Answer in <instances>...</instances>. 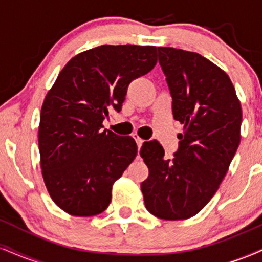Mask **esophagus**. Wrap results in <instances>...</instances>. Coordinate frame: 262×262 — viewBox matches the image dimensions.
Segmentation results:
<instances>
[{
  "instance_id": "34e87169",
  "label": "esophagus",
  "mask_w": 262,
  "mask_h": 262,
  "mask_svg": "<svg viewBox=\"0 0 262 262\" xmlns=\"http://www.w3.org/2000/svg\"><path fill=\"white\" fill-rule=\"evenodd\" d=\"M132 137H133V138H134V140L137 141V144H138V148H141V145H143L144 140L141 139V138H140L139 135H138L137 133H133V134H132Z\"/></svg>"
}]
</instances>
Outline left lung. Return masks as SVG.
<instances>
[{"label":"left lung","mask_w":262,"mask_h":262,"mask_svg":"<svg viewBox=\"0 0 262 262\" xmlns=\"http://www.w3.org/2000/svg\"><path fill=\"white\" fill-rule=\"evenodd\" d=\"M158 52L173 118L185 127L172 160L158 141L141 146L149 167L141 192L152 215L180 221L196 215L223 181L240 143L242 107L229 76L208 59L175 48Z\"/></svg>","instance_id":"8db88e82"}]
</instances>
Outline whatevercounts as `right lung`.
<instances>
[{
  "instance_id": "right-lung-1",
  "label": "right lung",
  "mask_w": 262,
  "mask_h": 262,
  "mask_svg": "<svg viewBox=\"0 0 262 262\" xmlns=\"http://www.w3.org/2000/svg\"><path fill=\"white\" fill-rule=\"evenodd\" d=\"M156 65V47L101 45L77 54L45 96L39 123L43 179L59 208L92 217L110 206L113 183L134 160L133 138L103 128L132 81Z\"/></svg>"
}]
</instances>
